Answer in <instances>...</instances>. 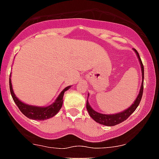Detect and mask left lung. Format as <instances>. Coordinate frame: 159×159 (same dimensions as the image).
Returning <instances> with one entry per match:
<instances>
[{"instance_id":"obj_1","label":"left lung","mask_w":159,"mask_h":159,"mask_svg":"<svg viewBox=\"0 0 159 159\" xmlns=\"http://www.w3.org/2000/svg\"><path fill=\"white\" fill-rule=\"evenodd\" d=\"M133 51L136 52V55L137 56L139 63L141 65V76H142V82H141V89H140L139 94L137 95V98L134 100V102H133V104L131 106L128 107L127 109H125L121 112L116 113V114H102V113H99L98 111H94V109L92 108L91 106L90 105L89 102L86 101V109L87 111L90 115V116L94 120L101 125H106V126H115V125H119L123 121L126 120L133 113V111H135L137 107L139 105L140 102H141V97H142V94H143V83H144V66L143 64L141 62V60L140 58V56L137 50L133 49ZM88 97H89V94H88Z\"/></svg>"}]
</instances>
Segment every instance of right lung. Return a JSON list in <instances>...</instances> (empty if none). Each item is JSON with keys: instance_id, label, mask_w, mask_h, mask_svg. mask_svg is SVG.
<instances>
[{"instance_id": "1", "label": "right lung", "mask_w": 159, "mask_h": 159, "mask_svg": "<svg viewBox=\"0 0 159 159\" xmlns=\"http://www.w3.org/2000/svg\"><path fill=\"white\" fill-rule=\"evenodd\" d=\"M11 74L9 77V89H10V93H11L12 98L14 99V102L18 106L21 112L26 116L27 118L31 119V120H48L59 112L61 110L62 104H63V96L65 92L68 90L71 86H69L65 87L62 91L60 93L56 100L52 103L47 107H40V106H34V105H30L27 103L22 102L21 100L18 99V97H16L14 94V90H13V86L11 82Z\"/></svg>"}]
</instances>
